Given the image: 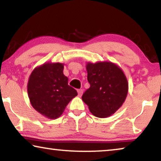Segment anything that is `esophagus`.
<instances>
[{
	"mask_svg": "<svg viewBox=\"0 0 161 161\" xmlns=\"http://www.w3.org/2000/svg\"><path fill=\"white\" fill-rule=\"evenodd\" d=\"M77 92H78V96L81 97L83 94V90H82V89H78Z\"/></svg>",
	"mask_w": 161,
	"mask_h": 161,
	"instance_id": "34e87169",
	"label": "esophagus"
}]
</instances>
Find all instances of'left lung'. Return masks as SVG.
Segmentation results:
<instances>
[{"label":"left lung","instance_id":"1","mask_svg":"<svg viewBox=\"0 0 161 161\" xmlns=\"http://www.w3.org/2000/svg\"><path fill=\"white\" fill-rule=\"evenodd\" d=\"M86 69L90 87L83 94V102L98 118L112 116L123 105L129 92V83L124 72L110 61L89 62Z\"/></svg>","mask_w":161,"mask_h":161}]
</instances>
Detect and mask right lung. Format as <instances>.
<instances>
[{"label":"right lung","mask_w":161,"mask_h":161,"mask_svg":"<svg viewBox=\"0 0 161 161\" xmlns=\"http://www.w3.org/2000/svg\"><path fill=\"white\" fill-rule=\"evenodd\" d=\"M64 63L47 62L36 67L30 75L28 94L32 107L45 118L56 119L77 95L68 85Z\"/></svg>","instance_id":"obj_1"}]
</instances>
